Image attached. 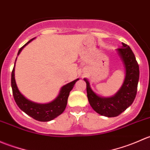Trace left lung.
Returning <instances> with one entry per match:
<instances>
[{"label":"left lung","mask_w":150,"mask_h":150,"mask_svg":"<svg viewBox=\"0 0 150 150\" xmlns=\"http://www.w3.org/2000/svg\"><path fill=\"white\" fill-rule=\"evenodd\" d=\"M122 60L125 70L123 83L118 91L110 97H102L91 89L88 79L86 83L88 99L93 110L101 115L108 117L118 116L132 104L137 92L139 68L132 50L128 45L122 43V46L116 49Z\"/></svg>","instance_id":"obj_1"}]
</instances>
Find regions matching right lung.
I'll return each mask as SVG.
<instances>
[{"instance_id": "add662e5", "label": "right lung", "mask_w": 150, "mask_h": 150, "mask_svg": "<svg viewBox=\"0 0 150 150\" xmlns=\"http://www.w3.org/2000/svg\"><path fill=\"white\" fill-rule=\"evenodd\" d=\"M33 39L34 38L29 40L26 44L24 45L19 50L17 56L20 54L22 50L29 43H30ZM15 63H16V61H15ZM15 63L14 67H13V69L11 72V88L13 98H14V100L16 104L18 105V107L24 112H25L29 116L33 117V119L38 120V121H50V120H52L53 119L56 118L59 115H60L65 110L67 104V99L69 95V92L73 88L74 85L79 80V78L63 86L61 88V89H60V91L57 97L55 99H54L52 102L47 104L36 103V102L29 100L19 91V88H18L17 86H16V81H15Z\"/></svg>"}]
</instances>
